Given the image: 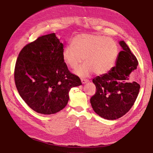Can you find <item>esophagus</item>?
Segmentation results:
<instances>
[{
    "label": "esophagus",
    "mask_w": 153,
    "mask_h": 153,
    "mask_svg": "<svg viewBox=\"0 0 153 153\" xmlns=\"http://www.w3.org/2000/svg\"><path fill=\"white\" fill-rule=\"evenodd\" d=\"M81 82H82L83 84L87 83L88 82V80L87 79H81Z\"/></svg>",
    "instance_id": "esophagus-1"
}]
</instances>
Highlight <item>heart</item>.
Wrapping results in <instances>:
<instances>
[{
	"mask_svg": "<svg viewBox=\"0 0 153 153\" xmlns=\"http://www.w3.org/2000/svg\"><path fill=\"white\" fill-rule=\"evenodd\" d=\"M119 51L117 42L110 38L93 34H80L74 36L71 45L62 51V59L72 69L77 68L82 62L85 63L76 73L87 77L94 72L101 76L107 74L115 65Z\"/></svg>",
	"mask_w": 153,
	"mask_h": 153,
	"instance_id": "b5f03b06",
	"label": "heart"
}]
</instances>
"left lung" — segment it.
Masks as SVG:
<instances>
[{
  "mask_svg": "<svg viewBox=\"0 0 153 153\" xmlns=\"http://www.w3.org/2000/svg\"><path fill=\"white\" fill-rule=\"evenodd\" d=\"M117 56L116 66L107 74L97 76L93 82L97 92L91 98L92 108L102 118L115 120L125 115L132 107L139 94L140 85L129 82L130 74L137 69L138 61L124 41Z\"/></svg>",
  "mask_w": 153,
  "mask_h": 153,
  "instance_id": "1",
  "label": "left lung"
}]
</instances>
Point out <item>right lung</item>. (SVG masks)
Segmentation results:
<instances>
[{"label":"right lung","instance_id":"add662e5","mask_svg":"<svg viewBox=\"0 0 153 153\" xmlns=\"http://www.w3.org/2000/svg\"><path fill=\"white\" fill-rule=\"evenodd\" d=\"M63 44L55 33L38 38L21 49L14 70L17 91L29 107L44 115L66 107L71 88L81 84L63 61Z\"/></svg>","mask_w":153,"mask_h":153}]
</instances>
